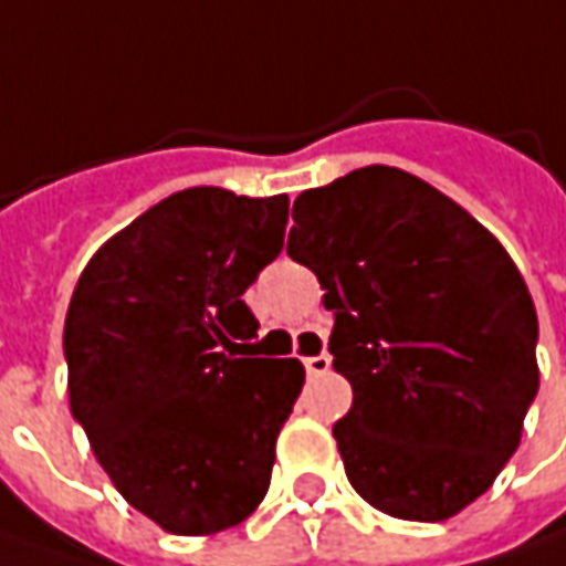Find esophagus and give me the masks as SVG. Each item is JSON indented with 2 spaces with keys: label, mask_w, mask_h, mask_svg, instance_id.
Returning a JSON list of instances; mask_svg holds the SVG:
<instances>
[{
  "label": "esophagus",
  "mask_w": 566,
  "mask_h": 566,
  "mask_svg": "<svg viewBox=\"0 0 566 566\" xmlns=\"http://www.w3.org/2000/svg\"><path fill=\"white\" fill-rule=\"evenodd\" d=\"M332 357L329 355H316V357H304V367H307L310 377H323L329 370Z\"/></svg>",
  "instance_id": "34e87169"
}]
</instances>
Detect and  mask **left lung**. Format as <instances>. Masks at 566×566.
Masks as SVG:
<instances>
[{
  "instance_id": "8db88e82",
  "label": "left lung",
  "mask_w": 566,
  "mask_h": 566,
  "mask_svg": "<svg viewBox=\"0 0 566 566\" xmlns=\"http://www.w3.org/2000/svg\"><path fill=\"white\" fill-rule=\"evenodd\" d=\"M287 256L335 313L352 411L345 475L396 520L440 523L516 453L538 392V316L501 240L399 167H360L294 199Z\"/></svg>"
}]
</instances>
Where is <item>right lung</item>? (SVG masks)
I'll return each mask as SVG.
<instances>
[{
	"instance_id": "add662e5",
	"label": "right lung",
	"mask_w": 566,
	"mask_h": 566,
	"mask_svg": "<svg viewBox=\"0 0 566 566\" xmlns=\"http://www.w3.org/2000/svg\"><path fill=\"white\" fill-rule=\"evenodd\" d=\"M287 196L192 186L113 234L65 313L69 406L116 491L174 535L243 523L304 386L253 357L243 291L282 253Z\"/></svg>"
}]
</instances>
